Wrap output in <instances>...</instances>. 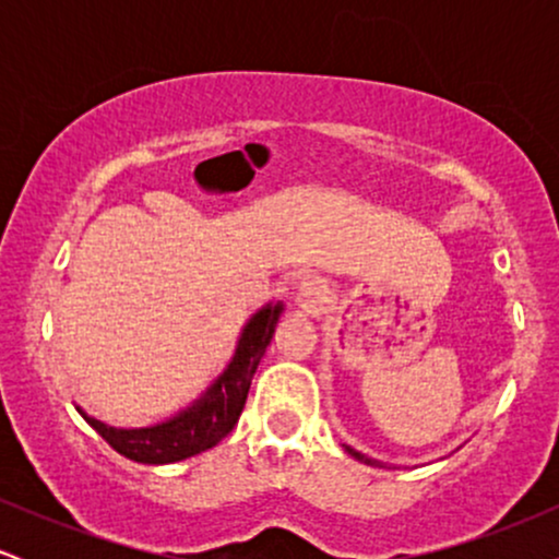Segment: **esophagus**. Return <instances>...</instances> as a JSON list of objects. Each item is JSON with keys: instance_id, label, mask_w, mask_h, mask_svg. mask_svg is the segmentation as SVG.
Wrapping results in <instances>:
<instances>
[{"instance_id": "1", "label": "esophagus", "mask_w": 559, "mask_h": 559, "mask_svg": "<svg viewBox=\"0 0 559 559\" xmlns=\"http://www.w3.org/2000/svg\"><path fill=\"white\" fill-rule=\"evenodd\" d=\"M325 297H329V288H325L323 281L316 278V275H307V278L299 281L297 301H299L301 307H305V310H316V307Z\"/></svg>"}]
</instances>
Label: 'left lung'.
Returning <instances> with one entry per match:
<instances>
[{
    "mask_svg": "<svg viewBox=\"0 0 559 559\" xmlns=\"http://www.w3.org/2000/svg\"><path fill=\"white\" fill-rule=\"evenodd\" d=\"M346 452H349V454H352V457H357V460H360V463H368V465H381V463H376V460L365 457V454H360V452H355V449H349V447H346Z\"/></svg>",
    "mask_w": 559,
    "mask_h": 559,
    "instance_id": "1",
    "label": "left lung"
}]
</instances>
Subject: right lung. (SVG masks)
I'll use <instances>...</instances> for the list:
<instances>
[{
    "label": "right lung",
    "mask_w": 559,
    "mask_h": 559,
    "mask_svg": "<svg viewBox=\"0 0 559 559\" xmlns=\"http://www.w3.org/2000/svg\"><path fill=\"white\" fill-rule=\"evenodd\" d=\"M281 305H267L247 323L236 355L228 370L223 373L202 400L191 404L189 409L178 413L176 418L157 423L150 428H115L88 418L79 407L83 420L94 428L115 452L133 463L144 465H168L178 460L194 457L204 449L215 447L234 431L239 415L247 404L249 386H252L254 370L271 344L275 323H278Z\"/></svg>",
    "instance_id": "1"
}]
</instances>
